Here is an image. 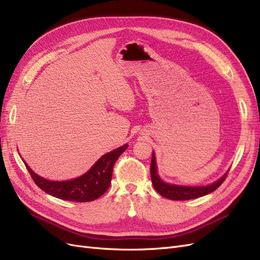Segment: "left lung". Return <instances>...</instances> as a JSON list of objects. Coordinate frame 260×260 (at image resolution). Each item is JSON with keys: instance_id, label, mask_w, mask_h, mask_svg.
I'll return each mask as SVG.
<instances>
[{"instance_id": "left-lung-1", "label": "left lung", "mask_w": 260, "mask_h": 260, "mask_svg": "<svg viewBox=\"0 0 260 260\" xmlns=\"http://www.w3.org/2000/svg\"><path fill=\"white\" fill-rule=\"evenodd\" d=\"M150 174H151V180L153 183V187L156 190L157 193H160L162 197L174 200V201H186L191 199H197L200 197L206 196L208 193H212L218 188L221 183L227 178V174H224L222 177L215 181L212 185L204 186V187H185V186H176V185H170L162 181L158 177L156 173V163H155V156L154 152H152V158H151V165H150Z\"/></svg>"}]
</instances>
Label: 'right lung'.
<instances>
[{
    "instance_id": "right-lung-1",
    "label": "right lung",
    "mask_w": 260,
    "mask_h": 260,
    "mask_svg": "<svg viewBox=\"0 0 260 260\" xmlns=\"http://www.w3.org/2000/svg\"><path fill=\"white\" fill-rule=\"evenodd\" d=\"M127 147L124 145L103 155L86 174L68 181L44 179L33 173L26 163L24 165L36 185L49 196L72 202H89L102 197L110 187L114 163Z\"/></svg>"
}]
</instances>
